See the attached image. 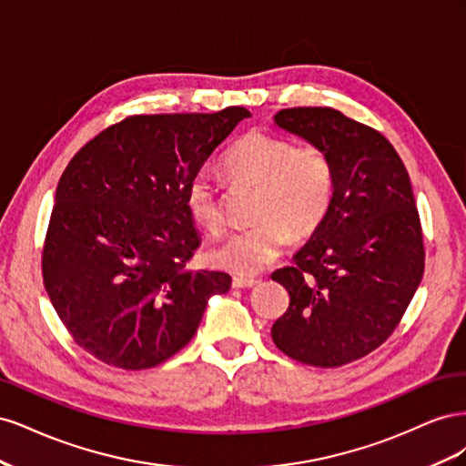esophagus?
<instances>
[{
    "instance_id": "obj_1",
    "label": "esophagus",
    "mask_w": 466,
    "mask_h": 466,
    "mask_svg": "<svg viewBox=\"0 0 466 466\" xmlns=\"http://www.w3.org/2000/svg\"><path fill=\"white\" fill-rule=\"evenodd\" d=\"M257 284H258V279H255V278H243V276H235L233 278V288H237V289L252 288V286H257Z\"/></svg>"
}]
</instances>
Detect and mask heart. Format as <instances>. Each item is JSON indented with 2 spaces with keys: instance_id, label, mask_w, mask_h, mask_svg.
Wrapping results in <instances>:
<instances>
[{
  "instance_id": "1",
  "label": "heart",
  "mask_w": 466,
  "mask_h": 466,
  "mask_svg": "<svg viewBox=\"0 0 466 466\" xmlns=\"http://www.w3.org/2000/svg\"><path fill=\"white\" fill-rule=\"evenodd\" d=\"M225 168L260 187L257 225L231 233L209 252L214 266L237 276H255L274 264L289 238L311 237L327 218L334 196V165L319 144L295 146L291 139L250 130L225 153ZM192 221L208 233L223 228L216 178L198 168L185 187Z\"/></svg>"
}]
</instances>
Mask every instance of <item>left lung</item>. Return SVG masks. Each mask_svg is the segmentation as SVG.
I'll list each match as a JSON object with an SVG mask.
<instances>
[{
    "label": "left lung",
    "instance_id": "8db88e82",
    "mask_svg": "<svg viewBox=\"0 0 466 466\" xmlns=\"http://www.w3.org/2000/svg\"><path fill=\"white\" fill-rule=\"evenodd\" d=\"M274 120L329 153L336 185L311 241L272 274L289 293L272 340L295 361L340 368L387 340L424 276L412 185L389 139L340 110L284 108Z\"/></svg>",
    "mask_w": 466,
    "mask_h": 466
}]
</instances>
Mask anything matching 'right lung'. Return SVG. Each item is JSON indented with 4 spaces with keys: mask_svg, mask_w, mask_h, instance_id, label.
I'll return each instance as SVG.
<instances>
[{
    "mask_svg": "<svg viewBox=\"0 0 466 466\" xmlns=\"http://www.w3.org/2000/svg\"><path fill=\"white\" fill-rule=\"evenodd\" d=\"M250 112L136 115L69 161L42 248L48 298L76 344L106 365L149 370L198 330L225 272L187 270L200 247L185 187Z\"/></svg>",
    "mask_w": 466,
    "mask_h": 466,
    "instance_id": "1",
    "label": "right lung"
}]
</instances>
